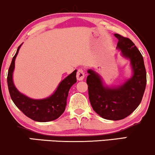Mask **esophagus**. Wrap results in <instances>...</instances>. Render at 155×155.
I'll return each instance as SVG.
<instances>
[{
    "label": "esophagus",
    "instance_id": "34e87169",
    "mask_svg": "<svg viewBox=\"0 0 155 155\" xmlns=\"http://www.w3.org/2000/svg\"><path fill=\"white\" fill-rule=\"evenodd\" d=\"M77 79L78 81H83L85 77V72L83 69H79L77 72Z\"/></svg>",
    "mask_w": 155,
    "mask_h": 155
}]
</instances>
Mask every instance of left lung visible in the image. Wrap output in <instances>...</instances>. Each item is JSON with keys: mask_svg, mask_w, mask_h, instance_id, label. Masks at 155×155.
I'll return each instance as SVG.
<instances>
[{"mask_svg": "<svg viewBox=\"0 0 155 155\" xmlns=\"http://www.w3.org/2000/svg\"><path fill=\"white\" fill-rule=\"evenodd\" d=\"M117 48L130 60L134 75L117 88H105L98 74L88 70V97L93 110L101 117L111 120L124 119L139 107L147 84V72L143 56L131 40L119 34Z\"/></svg>", "mask_w": 155, "mask_h": 155, "instance_id": "1", "label": "left lung"}]
</instances>
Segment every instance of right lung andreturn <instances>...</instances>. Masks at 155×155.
Instances as JSON below:
<instances>
[{
	"mask_svg": "<svg viewBox=\"0 0 155 155\" xmlns=\"http://www.w3.org/2000/svg\"><path fill=\"white\" fill-rule=\"evenodd\" d=\"M21 45L18 47L16 54L13 57L7 76V83L11 98L14 104L30 119L38 122L54 120L59 118L64 112L69 91L72 85L77 82V70H74L60 83L55 93L51 96L41 100L30 99L18 91L12 81L14 62Z\"/></svg>",
	"mask_w": 155,
	"mask_h": 155,
	"instance_id": "1",
	"label": "right lung"
}]
</instances>
